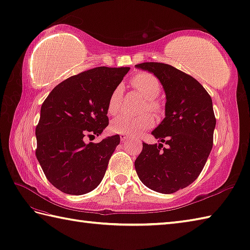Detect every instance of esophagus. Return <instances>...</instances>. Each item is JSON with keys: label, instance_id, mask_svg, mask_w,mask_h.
<instances>
[{"label": "esophagus", "instance_id": "1", "mask_svg": "<svg viewBox=\"0 0 250 250\" xmlns=\"http://www.w3.org/2000/svg\"><path fill=\"white\" fill-rule=\"evenodd\" d=\"M129 135H127V134H121L120 135V138H121V141L122 142H124V141H126L127 139H128L129 138Z\"/></svg>", "mask_w": 250, "mask_h": 250}]
</instances>
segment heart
<instances>
[{
	"label": "heart",
	"mask_w": 250,
	"mask_h": 250,
	"mask_svg": "<svg viewBox=\"0 0 250 250\" xmlns=\"http://www.w3.org/2000/svg\"><path fill=\"white\" fill-rule=\"evenodd\" d=\"M131 85L139 91L146 99L144 105V110L151 112L160 111L161 105L155 98L160 95L161 84L153 74L147 72H140L131 79ZM122 86H116L112 91L108 100V113L110 115H116L122 109ZM154 125V119L150 113H145L137 116L122 115L115 119L111 124L112 131L118 134H140L144 130L151 128Z\"/></svg>",
	"instance_id": "b5f03b06"
}]
</instances>
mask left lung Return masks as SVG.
<instances>
[{"label": "left lung", "mask_w": 250, "mask_h": 250, "mask_svg": "<svg viewBox=\"0 0 250 250\" xmlns=\"http://www.w3.org/2000/svg\"><path fill=\"white\" fill-rule=\"evenodd\" d=\"M166 94L165 119L152 131L162 144H142L135 161L139 179L149 189L171 194L200 176L213 144L216 118L211 97L200 82L170 64L144 62Z\"/></svg>", "instance_id": "obj_1"}]
</instances>
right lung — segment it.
<instances>
[{
  "label": "right lung",
  "mask_w": 250,
  "mask_h": 250,
  "mask_svg": "<svg viewBox=\"0 0 250 250\" xmlns=\"http://www.w3.org/2000/svg\"><path fill=\"white\" fill-rule=\"evenodd\" d=\"M129 68L97 67L70 76L50 91L35 128V155L61 192L82 195L99 186L120 136L86 145L109 125L108 100Z\"/></svg>",
  "instance_id": "1"
}]
</instances>
